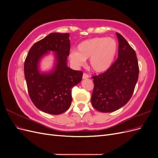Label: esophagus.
I'll list each match as a JSON object with an SVG mask.
<instances>
[{"label": "esophagus", "mask_w": 158, "mask_h": 158, "mask_svg": "<svg viewBox=\"0 0 158 158\" xmlns=\"http://www.w3.org/2000/svg\"><path fill=\"white\" fill-rule=\"evenodd\" d=\"M89 78V75H88V74H85V73H84V74H83V76H82V78H83V79H87V78Z\"/></svg>", "instance_id": "esophagus-1"}]
</instances>
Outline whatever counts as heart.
Here are the masks:
<instances>
[{"label":"heart","mask_w":158,"mask_h":158,"mask_svg":"<svg viewBox=\"0 0 158 158\" xmlns=\"http://www.w3.org/2000/svg\"><path fill=\"white\" fill-rule=\"evenodd\" d=\"M117 43L113 38L99 37L83 41L77 46V51L69 54L71 63L76 66L84 64L89 58V65L96 73H103L111 67L117 52Z\"/></svg>","instance_id":"b5f03b06"}]
</instances>
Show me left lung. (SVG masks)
I'll return each mask as SVG.
<instances>
[{"label": "left lung", "mask_w": 158, "mask_h": 158, "mask_svg": "<svg viewBox=\"0 0 158 158\" xmlns=\"http://www.w3.org/2000/svg\"><path fill=\"white\" fill-rule=\"evenodd\" d=\"M118 58L106 73L92 76L93 107L102 113L116 111L132 97L138 79L139 68L136 52L120 33Z\"/></svg>", "instance_id": "left-lung-1"}]
</instances>
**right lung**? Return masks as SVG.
Returning a JSON list of instances; mask_svg holds the SVG:
<instances>
[{"instance_id": "right-lung-1", "label": "right lung", "mask_w": 158, "mask_h": 158, "mask_svg": "<svg viewBox=\"0 0 158 158\" xmlns=\"http://www.w3.org/2000/svg\"><path fill=\"white\" fill-rule=\"evenodd\" d=\"M69 33H51L36 42L30 49L24 63V75L28 93L35 106L51 114L65 112L71 105V89L82 78V72L67 66L70 52ZM54 52L55 63L48 72H41L42 59Z\"/></svg>"}]
</instances>
